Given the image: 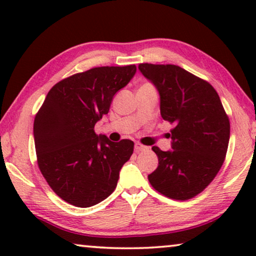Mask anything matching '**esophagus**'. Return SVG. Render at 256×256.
<instances>
[{"label": "esophagus", "mask_w": 256, "mask_h": 256, "mask_svg": "<svg viewBox=\"0 0 256 256\" xmlns=\"http://www.w3.org/2000/svg\"><path fill=\"white\" fill-rule=\"evenodd\" d=\"M148 150V146L141 144V143H136L135 144V152H146Z\"/></svg>", "instance_id": "obj_1"}]
</instances>
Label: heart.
<instances>
[{"mask_svg":"<svg viewBox=\"0 0 256 256\" xmlns=\"http://www.w3.org/2000/svg\"><path fill=\"white\" fill-rule=\"evenodd\" d=\"M143 86H146V85H143Z\"/></svg>","mask_w":256,"mask_h":256,"instance_id":"b5f03b06","label":"heart"}]
</instances>
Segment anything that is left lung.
I'll return each instance as SVG.
<instances>
[{
    "label": "left lung",
    "instance_id": "left-lung-1",
    "mask_svg": "<svg viewBox=\"0 0 256 256\" xmlns=\"http://www.w3.org/2000/svg\"><path fill=\"white\" fill-rule=\"evenodd\" d=\"M160 93V115L174 124L171 148L152 150L157 169L148 174L160 194L186 200L204 190L222 168L228 148L230 120L216 90L177 65L140 64Z\"/></svg>",
    "mask_w": 256,
    "mask_h": 256
}]
</instances>
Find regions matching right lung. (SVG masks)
I'll return each mask as SVG.
<instances>
[{
	"label": "right lung",
	"mask_w": 256,
	"mask_h": 256,
	"mask_svg": "<svg viewBox=\"0 0 256 256\" xmlns=\"http://www.w3.org/2000/svg\"><path fill=\"white\" fill-rule=\"evenodd\" d=\"M135 65L102 66L62 79L48 90L34 122L37 162L50 188L78 208L102 202L116 188L134 142H112L94 126L110 112L115 93Z\"/></svg>",
	"instance_id": "obj_1"
}]
</instances>
